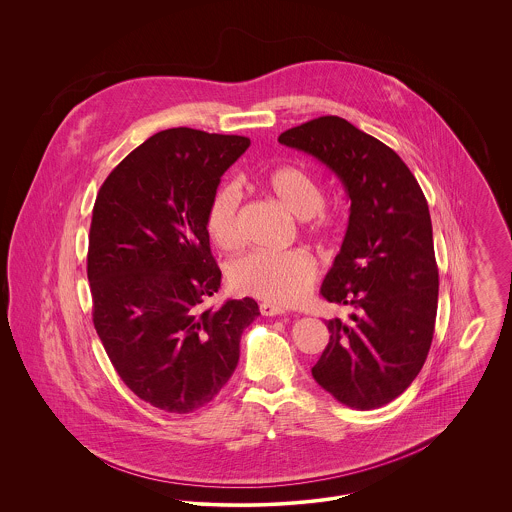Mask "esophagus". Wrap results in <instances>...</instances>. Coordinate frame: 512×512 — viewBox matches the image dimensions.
Returning <instances> with one entry per match:
<instances>
[{
	"label": "esophagus",
	"mask_w": 512,
	"mask_h": 512,
	"mask_svg": "<svg viewBox=\"0 0 512 512\" xmlns=\"http://www.w3.org/2000/svg\"><path fill=\"white\" fill-rule=\"evenodd\" d=\"M259 309H261V315H263V317H278V315H284V313H286L284 307H278V305H274V303H261Z\"/></svg>",
	"instance_id": "34e87169"
}]
</instances>
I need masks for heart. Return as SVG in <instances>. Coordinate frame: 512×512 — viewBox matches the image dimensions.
<instances>
[{
  "mask_svg": "<svg viewBox=\"0 0 512 512\" xmlns=\"http://www.w3.org/2000/svg\"><path fill=\"white\" fill-rule=\"evenodd\" d=\"M265 186L290 213L303 219L311 234L330 238L340 232V217L324 209V190L315 174L297 165H282L268 172ZM240 207L242 194L234 184L220 186L209 203L205 226L213 244L224 251H234L244 242ZM315 278L317 261L305 249L257 251L230 267V284L236 292L274 305L297 303L311 290Z\"/></svg>",
  "mask_w": 512,
  "mask_h": 512,
  "instance_id": "heart-1",
  "label": "heart"
}]
</instances>
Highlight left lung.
<instances>
[{
	"label": "left lung",
	"instance_id": "left-lung-1",
	"mask_svg": "<svg viewBox=\"0 0 512 512\" xmlns=\"http://www.w3.org/2000/svg\"><path fill=\"white\" fill-rule=\"evenodd\" d=\"M278 142L317 157L351 199L320 293L353 313L326 320L313 378L351 409H378L413 384L434 338L439 274L426 197L391 147L341 117L303 122Z\"/></svg>",
	"mask_w": 512,
	"mask_h": 512
}]
</instances>
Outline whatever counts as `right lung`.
<instances>
[{
	"instance_id": "obj_1",
	"label": "right lung",
	"mask_w": 512,
	"mask_h": 512,
	"mask_svg": "<svg viewBox=\"0 0 512 512\" xmlns=\"http://www.w3.org/2000/svg\"><path fill=\"white\" fill-rule=\"evenodd\" d=\"M245 136L169 128L128 153L99 188L88 244L92 317L109 361L140 399L194 413L234 374L251 297L201 309L219 292L205 226L220 176Z\"/></svg>"
}]
</instances>
